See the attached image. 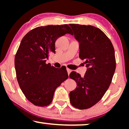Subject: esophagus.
<instances>
[{
	"label": "esophagus",
	"instance_id": "esophagus-1",
	"mask_svg": "<svg viewBox=\"0 0 129 129\" xmlns=\"http://www.w3.org/2000/svg\"><path fill=\"white\" fill-rule=\"evenodd\" d=\"M67 72H68V75H69V74H70V73L72 72V70H71V69H69V68H67Z\"/></svg>",
	"mask_w": 129,
	"mask_h": 129
}]
</instances>
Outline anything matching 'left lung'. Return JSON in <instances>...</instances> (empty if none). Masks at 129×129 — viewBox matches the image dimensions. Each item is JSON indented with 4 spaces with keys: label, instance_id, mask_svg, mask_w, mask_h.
Masks as SVG:
<instances>
[{
    "label": "left lung",
    "instance_id": "8db88e82",
    "mask_svg": "<svg viewBox=\"0 0 129 129\" xmlns=\"http://www.w3.org/2000/svg\"><path fill=\"white\" fill-rule=\"evenodd\" d=\"M79 43V57L85 61L84 77L72 72L69 77L77 87L70 92L71 105L87 109L101 100L109 88L116 68L115 51L111 41L101 29L89 25L70 24Z\"/></svg>",
    "mask_w": 129,
    "mask_h": 129
}]
</instances>
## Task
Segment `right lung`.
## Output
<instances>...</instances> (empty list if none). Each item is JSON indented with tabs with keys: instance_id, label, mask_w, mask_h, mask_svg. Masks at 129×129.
Listing matches in <instances>:
<instances>
[{
	"instance_id": "add662e5",
	"label": "right lung",
	"mask_w": 129,
	"mask_h": 129,
	"mask_svg": "<svg viewBox=\"0 0 129 129\" xmlns=\"http://www.w3.org/2000/svg\"><path fill=\"white\" fill-rule=\"evenodd\" d=\"M72 33L68 24L40 26L22 40L15 57L16 75L22 92L33 105H50L55 90L68 78L66 67L56 68L46 60L50 53H56L57 39Z\"/></svg>"
}]
</instances>
